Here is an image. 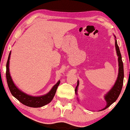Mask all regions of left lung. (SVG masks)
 <instances>
[{"mask_svg": "<svg viewBox=\"0 0 130 130\" xmlns=\"http://www.w3.org/2000/svg\"><path fill=\"white\" fill-rule=\"evenodd\" d=\"M115 37V46H116V53L118 56V62H119V73H118V77L117 80H116V83L112 89L105 95L104 96V99L106 101L107 104L104 108L102 110L106 109L109 107L113 103L117 100V99L119 97V95H120V92H121L122 86H123V77H124V71H123V62L122 60V56L120 54V50H119V46H118L117 40H116V37ZM79 86V80H77V86L75 89V93L77 94V87Z\"/></svg>", "mask_w": 130, "mask_h": 130, "instance_id": "1", "label": "left lung"}]
</instances>
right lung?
<instances>
[{
	"label": "right lung",
	"mask_w": 130,
	"mask_h": 130,
	"mask_svg": "<svg viewBox=\"0 0 130 130\" xmlns=\"http://www.w3.org/2000/svg\"><path fill=\"white\" fill-rule=\"evenodd\" d=\"M10 55H11V51L9 54L8 60L7 62V66H6V68H7L6 77H7V81L8 88L13 96L15 97L18 100L20 101L21 103L29 107H32V108H40V107H42L46 104L50 103L52 101V100L53 99L55 94H56L57 89L58 86L60 83V80H59L56 83V84L53 86L51 90L46 95L39 96H33L25 93L24 92H22L16 87L13 83L11 76H10V70H9Z\"/></svg>",
	"instance_id": "right-lung-1"
}]
</instances>
